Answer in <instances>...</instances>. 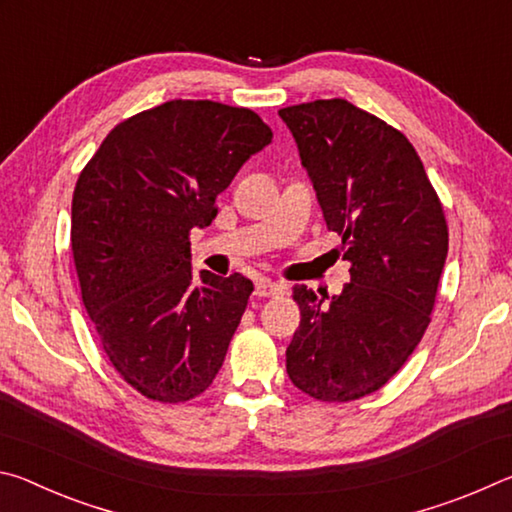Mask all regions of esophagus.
<instances>
[{"instance_id": "1", "label": "esophagus", "mask_w": 512, "mask_h": 512, "mask_svg": "<svg viewBox=\"0 0 512 512\" xmlns=\"http://www.w3.org/2000/svg\"><path fill=\"white\" fill-rule=\"evenodd\" d=\"M282 293H284V284L268 280V277H259L255 284V296L259 298H275V296H282Z\"/></svg>"}]
</instances>
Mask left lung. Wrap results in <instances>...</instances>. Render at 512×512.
<instances>
[{"label": "left lung", "mask_w": 512, "mask_h": 512, "mask_svg": "<svg viewBox=\"0 0 512 512\" xmlns=\"http://www.w3.org/2000/svg\"><path fill=\"white\" fill-rule=\"evenodd\" d=\"M280 117L352 264L329 305L293 287L289 379L320 402L361 400L404 366L431 323L449 246L443 203L413 144L350 101L298 103Z\"/></svg>", "instance_id": "left-lung-1"}]
</instances>
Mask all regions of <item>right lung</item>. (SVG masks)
<instances>
[{"label":"right lung","mask_w":512,"mask_h":512,"mask_svg":"<svg viewBox=\"0 0 512 512\" xmlns=\"http://www.w3.org/2000/svg\"><path fill=\"white\" fill-rule=\"evenodd\" d=\"M273 140L257 112L173 99L117 124L72 198L81 298L119 377L146 400H194L219 372L253 282L192 273L189 232Z\"/></svg>","instance_id":"obj_1"}]
</instances>
